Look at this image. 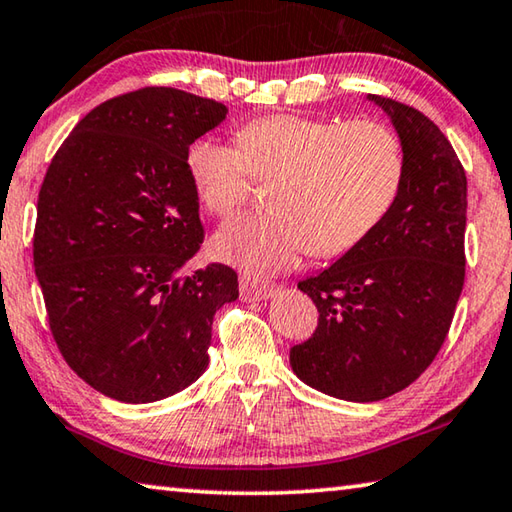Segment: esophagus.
I'll return each instance as SVG.
<instances>
[{
    "label": "esophagus",
    "mask_w": 512,
    "mask_h": 512,
    "mask_svg": "<svg viewBox=\"0 0 512 512\" xmlns=\"http://www.w3.org/2000/svg\"><path fill=\"white\" fill-rule=\"evenodd\" d=\"M274 285L270 283H258L254 279H249V276H242L240 279V299L242 301H263V299H270L274 294Z\"/></svg>",
    "instance_id": "esophagus-1"
}]
</instances>
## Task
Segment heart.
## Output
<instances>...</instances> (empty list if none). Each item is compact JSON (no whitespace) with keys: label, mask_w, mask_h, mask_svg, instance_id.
<instances>
[{"label":"heart","mask_w":512,"mask_h":512,"mask_svg":"<svg viewBox=\"0 0 512 512\" xmlns=\"http://www.w3.org/2000/svg\"><path fill=\"white\" fill-rule=\"evenodd\" d=\"M236 143L202 137L184 166L206 213L229 218L254 177H274L270 211L240 215L218 231L220 261L256 276L292 267L310 251L335 258L360 245L396 204L405 150L378 121L261 116L242 125Z\"/></svg>","instance_id":"b5f03b06"}]
</instances>
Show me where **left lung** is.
I'll return each mask as SVG.
<instances>
[{
  "label": "left lung",
  "mask_w": 512,
  "mask_h": 512,
  "mask_svg": "<svg viewBox=\"0 0 512 512\" xmlns=\"http://www.w3.org/2000/svg\"><path fill=\"white\" fill-rule=\"evenodd\" d=\"M391 116L405 179L378 229L299 283L319 324L290 348L292 371L339 400L375 402L409 387L441 351L465 281L468 179L423 112L369 94Z\"/></svg>",
  "instance_id": "8db88e82"
}]
</instances>
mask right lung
<instances>
[{"label": "right lung", "instance_id": "add662e5", "mask_svg": "<svg viewBox=\"0 0 512 512\" xmlns=\"http://www.w3.org/2000/svg\"><path fill=\"white\" fill-rule=\"evenodd\" d=\"M224 116L173 87L121 94L78 121L44 175L33 265L49 328L107 398L139 405L193 384L215 310L238 299L227 265L182 274L204 240L184 157Z\"/></svg>", "mask_w": 512, "mask_h": 512}]
</instances>
